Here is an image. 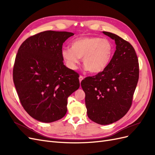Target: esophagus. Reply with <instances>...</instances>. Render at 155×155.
<instances>
[{
	"label": "esophagus",
	"instance_id": "1",
	"mask_svg": "<svg viewBox=\"0 0 155 155\" xmlns=\"http://www.w3.org/2000/svg\"><path fill=\"white\" fill-rule=\"evenodd\" d=\"M84 79V77L83 76H79V82H81V81L83 80V79Z\"/></svg>",
	"mask_w": 155,
	"mask_h": 155
}]
</instances>
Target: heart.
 <instances>
[{"instance_id":"b5f03b06","label":"heart","mask_w":155,"mask_h":155,"mask_svg":"<svg viewBox=\"0 0 155 155\" xmlns=\"http://www.w3.org/2000/svg\"><path fill=\"white\" fill-rule=\"evenodd\" d=\"M114 54L110 41L100 37H81L71 42V48L64 47L61 55L67 67L76 70L82 61L85 68L91 73H100L109 66Z\"/></svg>"}]
</instances>
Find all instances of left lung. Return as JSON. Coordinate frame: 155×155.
Returning a JSON list of instances; mask_svg holds the SVG:
<instances>
[{"label": "left lung", "mask_w": 155, "mask_h": 155, "mask_svg": "<svg viewBox=\"0 0 155 155\" xmlns=\"http://www.w3.org/2000/svg\"><path fill=\"white\" fill-rule=\"evenodd\" d=\"M116 50L110 64L96 76L87 77L81 85L85 93L87 116L94 122L108 125L129 111L139 78V63L133 46L110 32Z\"/></svg>", "instance_id": "8db88e82"}]
</instances>
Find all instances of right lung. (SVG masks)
<instances>
[{
    "label": "right lung",
    "mask_w": 155,
    "mask_h": 155,
    "mask_svg": "<svg viewBox=\"0 0 155 155\" xmlns=\"http://www.w3.org/2000/svg\"><path fill=\"white\" fill-rule=\"evenodd\" d=\"M71 32L48 30L26 39L20 46L13 79L22 106L32 118L45 123L61 119L67 98L79 88V74L67 68L63 44Z\"/></svg>",
    "instance_id": "1"
}]
</instances>
